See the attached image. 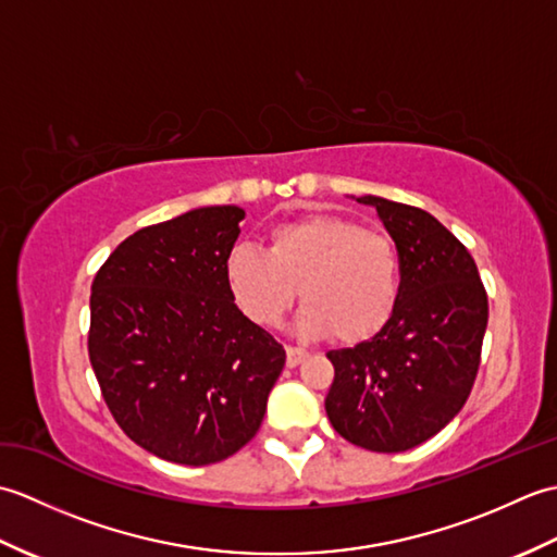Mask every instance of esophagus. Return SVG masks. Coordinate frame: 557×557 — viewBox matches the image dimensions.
Wrapping results in <instances>:
<instances>
[{
	"label": "esophagus",
	"instance_id": "obj_1",
	"mask_svg": "<svg viewBox=\"0 0 557 557\" xmlns=\"http://www.w3.org/2000/svg\"><path fill=\"white\" fill-rule=\"evenodd\" d=\"M309 357V351H304V349H299V347H287V366L289 369H297V366Z\"/></svg>",
	"mask_w": 557,
	"mask_h": 557
}]
</instances>
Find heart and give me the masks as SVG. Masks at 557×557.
<instances>
[{
    "label": "heart",
    "instance_id": "obj_1",
    "mask_svg": "<svg viewBox=\"0 0 557 557\" xmlns=\"http://www.w3.org/2000/svg\"><path fill=\"white\" fill-rule=\"evenodd\" d=\"M224 280L234 304L256 325H277L301 294L299 335L315 339L335 333L342 345H359L381 333L395 313L399 258L387 234L311 212L275 224L268 251L236 244L224 258Z\"/></svg>",
    "mask_w": 557,
    "mask_h": 557
}]
</instances>
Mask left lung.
<instances>
[{"mask_svg": "<svg viewBox=\"0 0 557 557\" xmlns=\"http://www.w3.org/2000/svg\"><path fill=\"white\" fill-rule=\"evenodd\" d=\"M399 256L395 313L375 337L327 351L333 429L371 453H405L453 421L476 381L488 297L474 258L431 212L361 196Z\"/></svg>", "mask_w": 557, "mask_h": 557, "instance_id": "left-lung-1", "label": "left lung"}]
</instances>
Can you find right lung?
Listing matches in <instances>:
<instances>
[{
    "label": "right lung",
    "instance_id": "add662e5",
    "mask_svg": "<svg viewBox=\"0 0 557 557\" xmlns=\"http://www.w3.org/2000/svg\"><path fill=\"white\" fill-rule=\"evenodd\" d=\"M244 215L208 206L138 230L90 287L102 397L136 445L174 465H215L251 441L287 359L224 280Z\"/></svg>",
    "mask_w": 557,
    "mask_h": 557
}]
</instances>
